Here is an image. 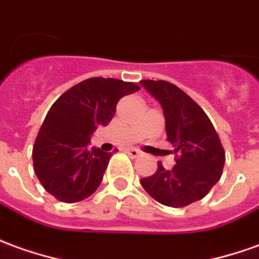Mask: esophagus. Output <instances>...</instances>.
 <instances>
[{
  "instance_id": "1",
  "label": "esophagus",
  "mask_w": 259,
  "mask_h": 259,
  "mask_svg": "<svg viewBox=\"0 0 259 259\" xmlns=\"http://www.w3.org/2000/svg\"><path fill=\"white\" fill-rule=\"evenodd\" d=\"M126 153L132 157V158H137V157H142V153L137 150V148H127Z\"/></svg>"
}]
</instances>
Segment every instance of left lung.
<instances>
[{
  "label": "left lung",
  "instance_id": "obj_1",
  "mask_svg": "<svg viewBox=\"0 0 259 259\" xmlns=\"http://www.w3.org/2000/svg\"><path fill=\"white\" fill-rule=\"evenodd\" d=\"M160 102L167 140L178 154L172 169L158 162L154 175L142 178L146 192L162 205L188 206L205 198L222 177L224 150L205 111L189 95L168 81H140Z\"/></svg>",
  "mask_w": 259,
  "mask_h": 259
}]
</instances>
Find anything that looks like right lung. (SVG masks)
Masks as SVG:
<instances>
[{
  "instance_id": "1",
  "label": "right lung",
  "mask_w": 259,
  "mask_h": 259,
  "mask_svg": "<svg viewBox=\"0 0 259 259\" xmlns=\"http://www.w3.org/2000/svg\"><path fill=\"white\" fill-rule=\"evenodd\" d=\"M139 90L122 79L92 77L52 105L32 154L36 175L50 195L74 203L98 189L112 154L90 148L92 133L111 122L119 99Z\"/></svg>"
}]
</instances>
